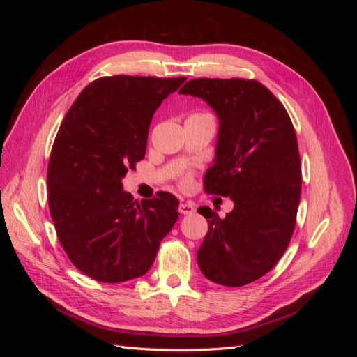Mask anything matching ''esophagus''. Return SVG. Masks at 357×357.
<instances>
[{
    "label": "esophagus",
    "instance_id": "obj_1",
    "mask_svg": "<svg viewBox=\"0 0 357 357\" xmlns=\"http://www.w3.org/2000/svg\"><path fill=\"white\" fill-rule=\"evenodd\" d=\"M178 211L181 214H193V213H195V207H193V205L189 204V202H181L180 207H178Z\"/></svg>",
    "mask_w": 357,
    "mask_h": 357
}]
</instances>
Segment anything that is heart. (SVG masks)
Instances as JSON below:
<instances>
[{
    "label": "heart",
    "instance_id": "heart-1",
    "mask_svg": "<svg viewBox=\"0 0 357 357\" xmlns=\"http://www.w3.org/2000/svg\"><path fill=\"white\" fill-rule=\"evenodd\" d=\"M190 117H211L210 114H207V113H197V114H192ZM185 183H189L190 181V178L189 177H185V180H183Z\"/></svg>",
    "mask_w": 357,
    "mask_h": 357
}]
</instances>
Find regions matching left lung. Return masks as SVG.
<instances>
[{
	"label": "left lung",
	"instance_id": "1",
	"mask_svg": "<svg viewBox=\"0 0 357 357\" xmlns=\"http://www.w3.org/2000/svg\"><path fill=\"white\" fill-rule=\"evenodd\" d=\"M180 93L198 96L218 114L215 159L204 189L235 204L225 218L198 208L208 222L198 265L211 282L240 287L271 271L294 234L302 181L295 128L256 80L193 79Z\"/></svg>",
	"mask_w": 357,
	"mask_h": 357
}]
</instances>
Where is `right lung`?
I'll use <instances>...</instances> for the list:
<instances>
[{
    "mask_svg": "<svg viewBox=\"0 0 357 357\" xmlns=\"http://www.w3.org/2000/svg\"><path fill=\"white\" fill-rule=\"evenodd\" d=\"M186 77L112 75L89 83L63 117L47 168L49 210L61 245L101 283L144 275L174 226L178 199H134L122 178L146 155L160 102Z\"/></svg>",
    "mask_w": 357,
    "mask_h": 357,
    "instance_id": "1",
    "label": "right lung"
}]
</instances>
